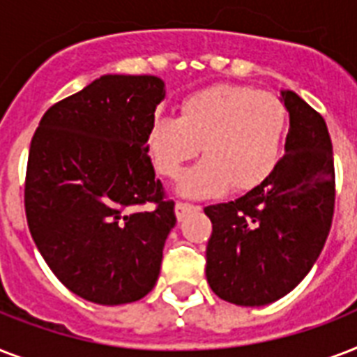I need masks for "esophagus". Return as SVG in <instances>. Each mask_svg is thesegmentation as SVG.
Returning <instances> with one entry per match:
<instances>
[{"mask_svg":"<svg viewBox=\"0 0 357 357\" xmlns=\"http://www.w3.org/2000/svg\"><path fill=\"white\" fill-rule=\"evenodd\" d=\"M200 207L198 206H192V204H183V202H178L176 204V217H178V220H183L189 213L192 211H198Z\"/></svg>","mask_w":357,"mask_h":357,"instance_id":"1","label":"esophagus"}]
</instances>
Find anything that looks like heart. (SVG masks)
<instances>
[{
  "label": "heart",
  "instance_id": "obj_1",
  "mask_svg": "<svg viewBox=\"0 0 357 357\" xmlns=\"http://www.w3.org/2000/svg\"><path fill=\"white\" fill-rule=\"evenodd\" d=\"M287 111L278 96L250 86H213L189 96L179 119L159 116L148 151L161 176L178 179L200 146L206 157L179 181L187 198H211L259 185L280 161Z\"/></svg>",
  "mask_w": 357,
  "mask_h": 357
}]
</instances>
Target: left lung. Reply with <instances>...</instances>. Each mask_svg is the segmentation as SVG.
Returning <instances> with one entry per match:
<instances>
[{"label": "left lung", "mask_w": 357, "mask_h": 357, "mask_svg": "<svg viewBox=\"0 0 357 357\" xmlns=\"http://www.w3.org/2000/svg\"><path fill=\"white\" fill-rule=\"evenodd\" d=\"M289 113L285 151L268 176L228 204L206 207L213 224L206 276L218 298L259 307L283 298L321 255L335 202L326 122L293 91H280Z\"/></svg>", "instance_id": "1"}]
</instances>
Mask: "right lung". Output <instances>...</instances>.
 I'll list each match as a JSON object with an SVG mask.
<instances>
[{
	"label": "right lung",
	"mask_w": 357,
	"mask_h": 357,
	"mask_svg": "<svg viewBox=\"0 0 357 357\" xmlns=\"http://www.w3.org/2000/svg\"><path fill=\"white\" fill-rule=\"evenodd\" d=\"M165 94L155 75H102L47 109L31 140V237L59 282L94 304L137 302L159 278L176 213L148 133Z\"/></svg>",
	"instance_id": "right-lung-1"
}]
</instances>
